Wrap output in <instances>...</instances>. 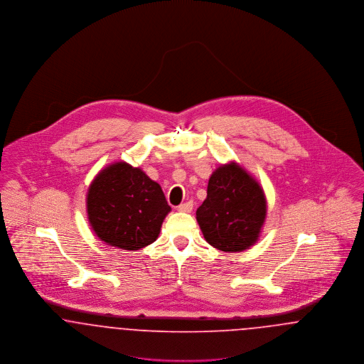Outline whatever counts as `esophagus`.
I'll use <instances>...</instances> for the list:
<instances>
[{
  "label": "esophagus",
  "mask_w": 364,
  "mask_h": 364,
  "mask_svg": "<svg viewBox=\"0 0 364 364\" xmlns=\"http://www.w3.org/2000/svg\"><path fill=\"white\" fill-rule=\"evenodd\" d=\"M192 208H193V203L190 200V202H186V203L180 205V206L177 208V210H178V211H183V213H191Z\"/></svg>",
  "instance_id": "esophagus-1"
}]
</instances>
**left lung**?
I'll return each instance as SVG.
<instances>
[{
	"mask_svg": "<svg viewBox=\"0 0 364 364\" xmlns=\"http://www.w3.org/2000/svg\"><path fill=\"white\" fill-rule=\"evenodd\" d=\"M267 200L259 181L236 161L221 164L208 178V196L196 210L206 242L224 252H242L258 242Z\"/></svg>",
	"mask_w": 364,
	"mask_h": 364,
	"instance_id": "left-lung-1",
	"label": "left lung"
}]
</instances>
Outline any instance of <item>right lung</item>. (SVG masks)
Instances as JSON below:
<instances>
[{
    "mask_svg": "<svg viewBox=\"0 0 364 364\" xmlns=\"http://www.w3.org/2000/svg\"><path fill=\"white\" fill-rule=\"evenodd\" d=\"M87 220L105 244L136 251L156 242L171 213L161 186L125 161L106 165L86 196Z\"/></svg>",
    "mask_w": 364,
    "mask_h": 364,
    "instance_id": "1",
    "label": "right lung"
}]
</instances>
